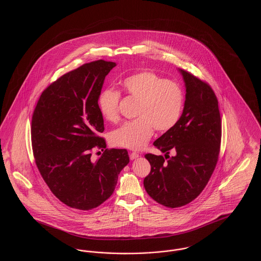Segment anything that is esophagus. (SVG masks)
<instances>
[{
  "label": "esophagus",
  "instance_id": "1",
  "mask_svg": "<svg viewBox=\"0 0 261 261\" xmlns=\"http://www.w3.org/2000/svg\"><path fill=\"white\" fill-rule=\"evenodd\" d=\"M140 155H139V153H137V152H134V151H132V152H130V160H136L138 159Z\"/></svg>",
  "mask_w": 261,
  "mask_h": 261
}]
</instances>
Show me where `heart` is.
Here are the masks:
<instances>
[{"instance_id": "heart-1", "label": "heart", "mask_w": 261, "mask_h": 261, "mask_svg": "<svg viewBox=\"0 0 261 261\" xmlns=\"http://www.w3.org/2000/svg\"><path fill=\"white\" fill-rule=\"evenodd\" d=\"M125 94L138 99L135 116L113 131V145L140 149L147 145L154 128L165 132L173 128L181 117L184 107V92L176 82L166 80L150 70H143L126 77L121 82ZM121 95L113 89L99 94L98 105L102 117L110 122L119 118L118 105Z\"/></svg>"}]
</instances>
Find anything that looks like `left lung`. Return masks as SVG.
Listing matches in <instances>:
<instances>
[{"instance_id": "8db88e82", "label": "left lung", "mask_w": 261, "mask_h": 261, "mask_svg": "<svg viewBox=\"0 0 261 261\" xmlns=\"http://www.w3.org/2000/svg\"><path fill=\"white\" fill-rule=\"evenodd\" d=\"M180 72L186 85L183 113L153 143L165 158L145 154L150 172L144 187L151 199L171 208L190 203L207 185L218 162L222 133L218 100L211 85L189 71ZM171 149L176 151L174 157L169 156Z\"/></svg>"}]
</instances>
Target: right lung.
Returning a JSON list of instances; mask_svg holds the SVG:
<instances>
[{"mask_svg":"<svg viewBox=\"0 0 261 261\" xmlns=\"http://www.w3.org/2000/svg\"><path fill=\"white\" fill-rule=\"evenodd\" d=\"M115 62L84 63L61 76L41 94L31 122V143L38 170L50 192L69 207L90 211L109 199L118 174L129 163L125 149H106L98 99Z\"/></svg>","mask_w":261,"mask_h":261,"instance_id":"right-lung-1","label":"right lung"}]
</instances>
